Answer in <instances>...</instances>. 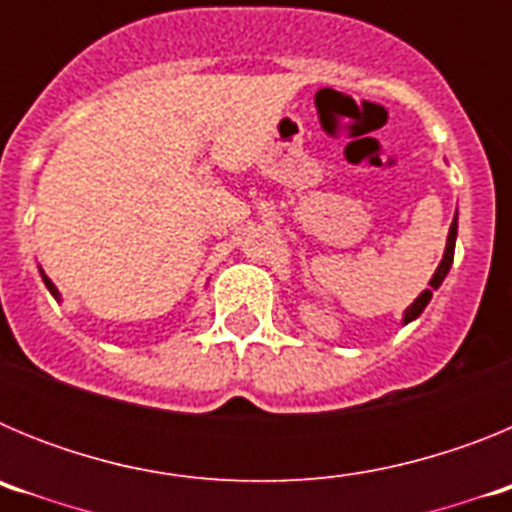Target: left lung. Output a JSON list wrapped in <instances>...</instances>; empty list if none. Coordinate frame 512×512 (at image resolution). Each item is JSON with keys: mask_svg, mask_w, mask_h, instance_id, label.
<instances>
[{"mask_svg": "<svg viewBox=\"0 0 512 512\" xmlns=\"http://www.w3.org/2000/svg\"><path fill=\"white\" fill-rule=\"evenodd\" d=\"M456 228H459V223H456V217H454V223H451V228H449V238H446V251H443V259H441V264H438L436 274H433V277H431V282H428V284H431V287H428V289H423V292H420V295L415 297V302H413V305H410L408 310L402 312V325L413 323V320L418 318L420 312L425 310V305H428V302H431L433 292H436V289L441 287V284H443V279H446V274H449L451 264H454Z\"/></svg>", "mask_w": 512, "mask_h": 512, "instance_id": "left-lung-1", "label": "left lung"}]
</instances>
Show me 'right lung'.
Wrapping results in <instances>:
<instances>
[{
	"mask_svg": "<svg viewBox=\"0 0 512 512\" xmlns=\"http://www.w3.org/2000/svg\"><path fill=\"white\" fill-rule=\"evenodd\" d=\"M40 277H43V282H45V287H48V292H51V295H53V297H56V300H58V302H61V292H58V289H56V284H53V282H51V279L45 277V271H43V269H40Z\"/></svg>",
	"mask_w": 512,
	"mask_h": 512,
	"instance_id": "right-lung-1",
	"label": "right lung"
}]
</instances>
